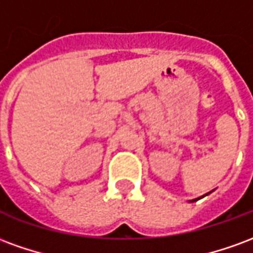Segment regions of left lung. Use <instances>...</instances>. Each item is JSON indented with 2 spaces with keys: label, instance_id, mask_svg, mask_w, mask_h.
Returning a JSON list of instances; mask_svg holds the SVG:
<instances>
[{
  "label": "left lung",
  "instance_id": "1",
  "mask_svg": "<svg viewBox=\"0 0 253 253\" xmlns=\"http://www.w3.org/2000/svg\"><path fill=\"white\" fill-rule=\"evenodd\" d=\"M206 195H207V194H206ZM201 198H202V196H201ZM201 198H196V199H194V201H191V202H195V201H198V199H201Z\"/></svg>",
  "mask_w": 253,
  "mask_h": 253
}]
</instances>
